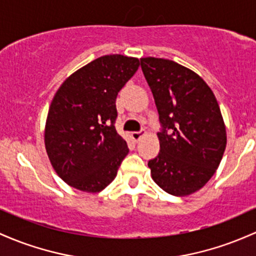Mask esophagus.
I'll use <instances>...</instances> for the list:
<instances>
[{"label": "esophagus", "instance_id": "34e87169", "mask_svg": "<svg viewBox=\"0 0 256 256\" xmlns=\"http://www.w3.org/2000/svg\"><path fill=\"white\" fill-rule=\"evenodd\" d=\"M143 134H144V132H143V131H134V132L131 134V136H132L134 141L137 142V141H140V138H141Z\"/></svg>", "mask_w": 256, "mask_h": 256}]
</instances>
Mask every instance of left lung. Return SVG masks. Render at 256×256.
<instances>
[{
  "mask_svg": "<svg viewBox=\"0 0 256 256\" xmlns=\"http://www.w3.org/2000/svg\"><path fill=\"white\" fill-rule=\"evenodd\" d=\"M162 130L160 152L148 162L152 178L169 194L200 190L214 175L226 148V128L218 100L192 70L162 58H141Z\"/></svg>",
  "mask_w": 256,
  "mask_h": 256,
  "instance_id": "left-lung-1",
  "label": "left lung"
}]
</instances>
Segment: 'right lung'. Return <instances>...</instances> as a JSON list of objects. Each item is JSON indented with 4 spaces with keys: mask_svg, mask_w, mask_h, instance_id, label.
<instances>
[{
    "mask_svg": "<svg viewBox=\"0 0 256 256\" xmlns=\"http://www.w3.org/2000/svg\"><path fill=\"white\" fill-rule=\"evenodd\" d=\"M138 66L137 58L103 56L70 75L53 97L44 144L69 186L96 193L116 176L128 148L115 128V100Z\"/></svg>",
    "mask_w": 256,
    "mask_h": 256,
    "instance_id": "obj_1",
    "label": "right lung"
}]
</instances>
